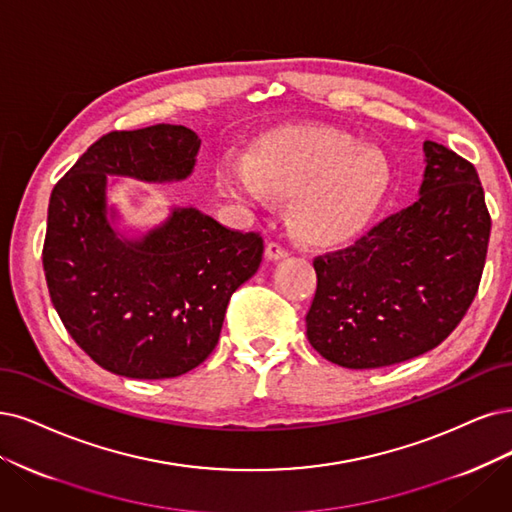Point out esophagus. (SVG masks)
Returning a JSON list of instances; mask_svg holds the SVG:
<instances>
[{"instance_id":"34e87169","label":"esophagus","mask_w":512,"mask_h":512,"mask_svg":"<svg viewBox=\"0 0 512 512\" xmlns=\"http://www.w3.org/2000/svg\"><path fill=\"white\" fill-rule=\"evenodd\" d=\"M289 255V251L285 249V246H282L280 242H268V246H266V257L270 259V261H280V259H285Z\"/></svg>"}]
</instances>
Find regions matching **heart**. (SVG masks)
Instances as JSON below:
<instances>
[{"mask_svg":"<svg viewBox=\"0 0 512 512\" xmlns=\"http://www.w3.org/2000/svg\"><path fill=\"white\" fill-rule=\"evenodd\" d=\"M227 194L268 204L289 200L293 234L314 246H335L361 234L380 208L390 183V166L380 149L358 145L352 135L325 126L280 132L249 160L219 164Z\"/></svg>","mask_w":512,"mask_h":512,"instance_id":"obj_1","label":"heart"}]
</instances>
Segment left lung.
<instances>
[{
    "label": "left lung",
    "instance_id": "left-lung-1",
    "mask_svg": "<svg viewBox=\"0 0 512 512\" xmlns=\"http://www.w3.org/2000/svg\"><path fill=\"white\" fill-rule=\"evenodd\" d=\"M424 156L418 200L314 259L308 339L339 367H388L437 348L477 295L491 230L479 175L434 141Z\"/></svg>",
    "mask_w": 512,
    "mask_h": 512
}]
</instances>
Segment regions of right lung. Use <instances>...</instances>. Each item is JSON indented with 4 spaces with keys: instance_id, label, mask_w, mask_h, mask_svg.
Instances as JSON below:
<instances>
[{
    "instance_id": "right-lung-1",
    "label": "right lung",
    "mask_w": 512,
    "mask_h": 512,
    "mask_svg": "<svg viewBox=\"0 0 512 512\" xmlns=\"http://www.w3.org/2000/svg\"><path fill=\"white\" fill-rule=\"evenodd\" d=\"M198 149L185 126L113 130L52 189L42 251L52 306L75 344L116 375L166 380L204 363L232 293L261 263L257 232L227 230L192 206L141 238L111 227L107 175L181 181Z\"/></svg>"
}]
</instances>
